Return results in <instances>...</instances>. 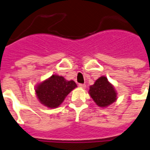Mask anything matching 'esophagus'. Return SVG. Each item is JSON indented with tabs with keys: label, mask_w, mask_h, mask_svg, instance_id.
Wrapping results in <instances>:
<instances>
[{
	"label": "esophagus",
	"mask_w": 150,
	"mask_h": 150,
	"mask_svg": "<svg viewBox=\"0 0 150 150\" xmlns=\"http://www.w3.org/2000/svg\"><path fill=\"white\" fill-rule=\"evenodd\" d=\"M79 87L82 88H85L86 87V86L85 85V84H79Z\"/></svg>",
	"instance_id": "34e87169"
}]
</instances>
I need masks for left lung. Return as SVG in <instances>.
Here are the masks:
<instances>
[{
  "instance_id": "8db88e82",
  "label": "left lung",
  "mask_w": 150,
  "mask_h": 150,
  "mask_svg": "<svg viewBox=\"0 0 150 150\" xmlns=\"http://www.w3.org/2000/svg\"><path fill=\"white\" fill-rule=\"evenodd\" d=\"M88 92L96 105L103 108L109 106L117 98L115 88L105 76L98 78L94 85L90 86Z\"/></svg>"
}]
</instances>
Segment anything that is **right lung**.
I'll return each instance as SVG.
<instances>
[{"instance_id":"obj_1","label":"right lung","mask_w":150,"mask_h":150,"mask_svg":"<svg viewBox=\"0 0 150 150\" xmlns=\"http://www.w3.org/2000/svg\"><path fill=\"white\" fill-rule=\"evenodd\" d=\"M77 85L74 81H67L62 76L53 75L36 87L35 92L40 103L54 109L59 106Z\"/></svg>"}]
</instances>
